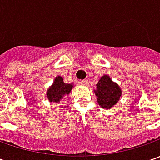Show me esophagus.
Returning a JSON list of instances; mask_svg holds the SVG:
<instances>
[{
    "instance_id": "1",
    "label": "esophagus",
    "mask_w": 160,
    "mask_h": 160,
    "mask_svg": "<svg viewBox=\"0 0 160 160\" xmlns=\"http://www.w3.org/2000/svg\"><path fill=\"white\" fill-rule=\"evenodd\" d=\"M79 83H81V84H83V85H86V84L88 83V81H87V80H81Z\"/></svg>"
}]
</instances>
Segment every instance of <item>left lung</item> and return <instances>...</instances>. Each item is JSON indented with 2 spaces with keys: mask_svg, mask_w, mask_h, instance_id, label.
<instances>
[{
  "mask_svg": "<svg viewBox=\"0 0 160 160\" xmlns=\"http://www.w3.org/2000/svg\"><path fill=\"white\" fill-rule=\"evenodd\" d=\"M94 93L97 97V102L101 107L105 109H111L119 102L122 90L108 75H103L96 84Z\"/></svg>",
  "mask_w": 160,
  "mask_h": 160,
  "instance_id": "obj_1",
  "label": "left lung"
}]
</instances>
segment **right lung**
<instances>
[{
	"mask_svg": "<svg viewBox=\"0 0 160 160\" xmlns=\"http://www.w3.org/2000/svg\"><path fill=\"white\" fill-rule=\"evenodd\" d=\"M74 88V84L66 83L63 81V78L59 76L55 77L53 83L47 89L46 97L48 101L51 102L58 103L65 96L68 95L71 92V90Z\"/></svg>",
	"mask_w": 160,
	"mask_h": 160,
	"instance_id": "add662e5",
	"label": "right lung"
}]
</instances>
